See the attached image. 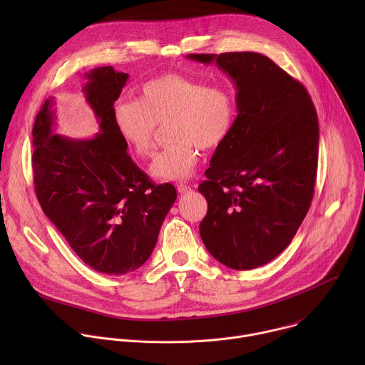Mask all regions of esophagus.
<instances>
[{
  "label": "esophagus",
  "instance_id": "34e87169",
  "mask_svg": "<svg viewBox=\"0 0 365 365\" xmlns=\"http://www.w3.org/2000/svg\"><path fill=\"white\" fill-rule=\"evenodd\" d=\"M176 189H178V192H179L180 195H185V193H187V192H190V190H192L187 185H183V183L178 185V186H176Z\"/></svg>",
  "mask_w": 365,
  "mask_h": 365
}]
</instances>
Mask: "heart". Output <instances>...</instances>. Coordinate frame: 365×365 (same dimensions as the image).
Segmentation results:
<instances>
[{
    "mask_svg": "<svg viewBox=\"0 0 365 365\" xmlns=\"http://www.w3.org/2000/svg\"><path fill=\"white\" fill-rule=\"evenodd\" d=\"M235 99L225 86L180 75L165 73L144 82L138 101L121 99L114 106V121L125 144L137 158L153 155L159 125L168 124L172 141L151 165L158 179L182 180L192 175L197 147H218L231 133Z\"/></svg>",
    "mask_w": 365,
    "mask_h": 365,
    "instance_id": "1",
    "label": "heart"
}]
</instances>
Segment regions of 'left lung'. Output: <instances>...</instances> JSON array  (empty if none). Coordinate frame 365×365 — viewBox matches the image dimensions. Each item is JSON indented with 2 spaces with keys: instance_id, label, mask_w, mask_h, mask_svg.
Masks as SVG:
<instances>
[{
  "instance_id": "obj_1",
  "label": "left lung",
  "mask_w": 365,
  "mask_h": 365,
  "mask_svg": "<svg viewBox=\"0 0 365 365\" xmlns=\"http://www.w3.org/2000/svg\"><path fill=\"white\" fill-rule=\"evenodd\" d=\"M215 62L237 89V118L217 147L199 192L200 238L224 266L251 270L293 240L314 197L319 123L306 88L254 51L187 55Z\"/></svg>"
}]
</instances>
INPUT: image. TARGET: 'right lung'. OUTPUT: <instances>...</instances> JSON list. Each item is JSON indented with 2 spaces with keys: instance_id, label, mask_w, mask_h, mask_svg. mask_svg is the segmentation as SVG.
Segmentation results:
<instances>
[{
  "instance_id": "obj_1",
  "label": "right lung",
  "mask_w": 365,
  "mask_h": 365,
  "mask_svg": "<svg viewBox=\"0 0 365 365\" xmlns=\"http://www.w3.org/2000/svg\"><path fill=\"white\" fill-rule=\"evenodd\" d=\"M83 93L101 133L88 140L53 134V98L33 127L34 189L41 210L91 269L121 276L151 255L176 200L170 183L154 185L131 160L114 121L128 75L113 66L85 75Z\"/></svg>"
}]
</instances>
